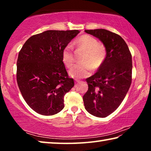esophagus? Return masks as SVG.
I'll use <instances>...</instances> for the list:
<instances>
[{
  "instance_id": "obj_1",
  "label": "esophagus",
  "mask_w": 151,
  "mask_h": 151,
  "mask_svg": "<svg viewBox=\"0 0 151 151\" xmlns=\"http://www.w3.org/2000/svg\"><path fill=\"white\" fill-rule=\"evenodd\" d=\"M75 82H76V83H79V82H80V81H79V80H77V79H75Z\"/></svg>"
}]
</instances>
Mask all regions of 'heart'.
Segmentation results:
<instances>
[{"label":"heart","mask_w":151,"mask_h":151,"mask_svg":"<svg viewBox=\"0 0 151 151\" xmlns=\"http://www.w3.org/2000/svg\"><path fill=\"white\" fill-rule=\"evenodd\" d=\"M78 47L85 50L83 57L84 63L76 64L69 70V74L74 78H80L90 75L92 68L97 69L102 65L106 57L107 52L105 47L99 43L95 38L85 35L81 36L75 41ZM62 60L66 67L70 68L75 63L73 48L68 45L64 48L62 52Z\"/></svg>","instance_id":"1"}]
</instances>
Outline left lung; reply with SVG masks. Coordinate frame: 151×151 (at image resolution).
Here are the masks:
<instances>
[{
	"label": "left lung",
	"mask_w": 151,
	"mask_h": 151,
	"mask_svg": "<svg viewBox=\"0 0 151 151\" xmlns=\"http://www.w3.org/2000/svg\"><path fill=\"white\" fill-rule=\"evenodd\" d=\"M103 43L107 52L104 63L94 75L86 78L88 89L83 96L85 109L104 118L124 100L132 81V56L124 39L105 29L85 30Z\"/></svg>",
	"instance_id": "8db88e82"
}]
</instances>
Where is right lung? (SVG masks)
<instances>
[{
	"label": "right lung",
	"instance_id": "add662e5",
	"mask_svg": "<svg viewBox=\"0 0 151 151\" xmlns=\"http://www.w3.org/2000/svg\"><path fill=\"white\" fill-rule=\"evenodd\" d=\"M80 31L47 30L32 36L19 53L17 80L30 108L53 115L64 108V96L74 86L62 60V52Z\"/></svg>",
	"mask_w": 151,
	"mask_h": 151
}]
</instances>
